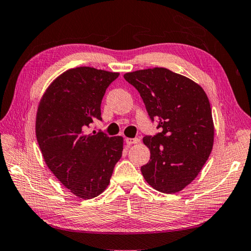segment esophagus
<instances>
[{"instance_id":"obj_1","label":"esophagus","mask_w":251,"mask_h":251,"mask_svg":"<svg viewBox=\"0 0 251 251\" xmlns=\"http://www.w3.org/2000/svg\"><path fill=\"white\" fill-rule=\"evenodd\" d=\"M126 144H127V145L131 146L132 144H136V143H139V142H140V139H139V138H134V139L126 138Z\"/></svg>"}]
</instances>
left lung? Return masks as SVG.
Returning <instances> with one entry per match:
<instances>
[{
	"instance_id": "left-lung-1",
	"label": "left lung",
	"mask_w": 251,
	"mask_h": 251,
	"mask_svg": "<svg viewBox=\"0 0 251 251\" xmlns=\"http://www.w3.org/2000/svg\"><path fill=\"white\" fill-rule=\"evenodd\" d=\"M149 113L157 121L155 135H145L151 152L141 167L150 186L175 193L188 186L209 158L214 141L210 101L202 87L190 78L165 68L126 73Z\"/></svg>"
}]
</instances>
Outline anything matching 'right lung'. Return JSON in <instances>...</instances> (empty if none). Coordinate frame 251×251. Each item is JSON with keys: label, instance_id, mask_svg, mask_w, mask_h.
<instances>
[{"label": "right lung", "instance_id": "1", "mask_svg": "<svg viewBox=\"0 0 251 251\" xmlns=\"http://www.w3.org/2000/svg\"><path fill=\"white\" fill-rule=\"evenodd\" d=\"M118 76L89 67L68 70L52 82L38 107L36 136L47 166L82 199L105 190L121 158V136L87 132L101 120L102 97Z\"/></svg>", "mask_w": 251, "mask_h": 251}]
</instances>
